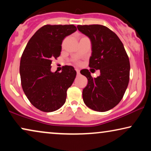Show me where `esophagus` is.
I'll return each instance as SVG.
<instances>
[{"label": "esophagus", "instance_id": "1", "mask_svg": "<svg viewBox=\"0 0 151 151\" xmlns=\"http://www.w3.org/2000/svg\"><path fill=\"white\" fill-rule=\"evenodd\" d=\"M76 72H77L78 75H79V74H80V70L78 69H76Z\"/></svg>", "mask_w": 151, "mask_h": 151}]
</instances>
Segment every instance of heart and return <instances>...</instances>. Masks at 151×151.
<instances>
[{
    "instance_id": "heart-1",
    "label": "heart",
    "mask_w": 151,
    "mask_h": 151,
    "mask_svg": "<svg viewBox=\"0 0 151 151\" xmlns=\"http://www.w3.org/2000/svg\"><path fill=\"white\" fill-rule=\"evenodd\" d=\"M76 64H78H78H80V62H76Z\"/></svg>"
}]
</instances>
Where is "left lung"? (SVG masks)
I'll return each mask as SVG.
<instances>
[{"instance_id": "obj_1", "label": "left lung", "mask_w": 151, "mask_h": 151, "mask_svg": "<svg viewBox=\"0 0 151 151\" xmlns=\"http://www.w3.org/2000/svg\"><path fill=\"white\" fill-rule=\"evenodd\" d=\"M78 30L91 39L92 54L89 67L100 69L93 78L88 69L80 73L88 84L82 91L84 102L93 110L104 112L119 104L129 82L130 63L122 41L113 31L101 24L78 25Z\"/></svg>"}]
</instances>
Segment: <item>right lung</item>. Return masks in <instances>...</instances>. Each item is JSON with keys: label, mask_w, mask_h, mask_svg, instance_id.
I'll list each match as a JSON object with an SVG mask.
<instances>
[{"label": "right lung", "mask_w": 151, "mask_h": 151, "mask_svg": "<svg viewBox=\"0 0 151 151\" xmlns=\"http://www.w3.org/2000/svg\"><path fill=\"white\" fill-rule=\"evenodd\" d=\"M76 30L73 24H46L26 45L20 63L21 85L31 104L39 110L52 112L65 103L76 71L71 66H65L61 73H52L51 64L60 55L64 38Z\"/></svg>", "instance_id": "add662e5"}]
</instances>
